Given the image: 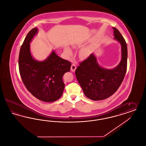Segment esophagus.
Returning a JSON list of instances; mask_svg holds the SVG:
<instances>
[{"mask_svg":"<svg viewBox=\"0 0 146 146\" xmlns=\"http://www.w3.org/2000/svg\"><path fill=\"white\" fill-rule=\"evenodd\" d=\"M76 69V65L74 64H72L71 66V70L72 72H74L75 71Z\"/></svg>","mask_w":146,"mask_h":146,"instance_id":"34e87169","label":"esophagus"}]
</instances>
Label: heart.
Returning <instances> with one entry per match:
<instances>
[{"mask_svg": "<svg viewBox=\"0 0 146 146\" xmlns=\"http://www.w3.org/2000/svg\"><path fill=\"white\" fill-rule=\"evenodd\" d=\"M64 51L68 56H71L72 54V50L69 47H66L64 49ZM89 54V53L88 50L86 49H82L80 52V57L82 59H84L88 57Z\"/></svg>", "mask_w": 146, "mask_h": 146, "instance_id": "b5f03b06", "label": "heart"}]
</instances>
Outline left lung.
Here are the masks:
<instances>
[{
  "label": "left lung",
  "instance_id": "obj_1",
  "mask_svg": "<svg viewBox=\"0 0 146 146\" xmlns=\"http://www.w3.org/2000/svg\"><path fill=\"white\" fill-rule=\"evenodd\" d=\"M113 39L121 46V60L113 69L99 65L94 54L80 64L75 71L77 80L86 96L93 101H100L111 96L117 90L124 79L127 66L128 51L124 38L113 27Z\"/></svg>",
  "mask_w": 146,
  "mask_h": 146
}]
</instances>
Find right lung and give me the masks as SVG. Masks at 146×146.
I'll use <instances>...</instances> for the list:
<instances>
[{
    "mask_svg": "<svg viewBox=\"0 0 146 146\" xmlns=\"http://www.w3.org/2000/svg\"><path fill=\"white\" fill-rule=\"evenodd\" d=\"M37 27L27 33L19 55V70L25 86L33 96L45 102L56 101L62 96L65 84L62 78L70 70V62L60 57L53 50L43 61L35 60L30 51Z\"/></svg>",
    "mask_w": 146,
    "mask_h": 146,
    "instance_id": "1",
    "label": "right lung"
}]
</instances>
